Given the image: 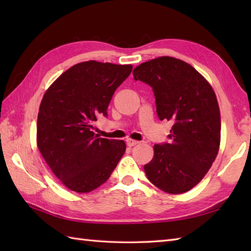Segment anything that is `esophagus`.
Instances as JSON below:
<instances>
[{
    "mask_svg": "<svg viewBox=\"0 0 251 251\" xmlns=\"http://www.w3.org/2000/svg\"><path fill=\"white\" fill-rule=\"evenodd\" d=\"M126 143H127V146H128V147H134V146L138 145V143H139V141L134 140V139H130V138H128V139L126 140Z\"/></svg>",
    "mask_w": 251,
    "mask_h": 251,
    "instance_id": "34e87169",
    "label": "esophagus"
}]
</instances>
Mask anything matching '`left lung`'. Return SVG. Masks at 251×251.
Listing matches in <instances>:
<instances>
[{
    "mask_svg": "<svg viewBox=\"0 0 251 251\" xmlns=\"http://www.w3.org/2000/svg\"><path fill=\"white\" fill-rule=\"evenodd\" d=\"M132 74L153 88L158 119L174 122L170 143L154 145L152 161L145 165L147 177L166 193H184L201 182L219 151L216 94L200 72L174 57L143 62Z\"/></svg>",
    "mask_w": 251,
    "mask_h": 251,
    "instance_id": "1",
    "label": "left lung"
}]
</instances>
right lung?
Wrapping results in <instances>:
<instances>
[{"mask_svg": "<svg viewBox=\"0 0 251 251\" xmlns=\"http://www.w3.org/2000/svg\"><path fill=\"white\" fill-rule=\"evenodd\" d=\"M131 65L95 60L63 72L46 90L37 115V148L61 183L77 193L103 184L124 155L123 140L95 134L94 123L106 116L115 89L131 73Z\"/></svg>", "mask_w": 251, "mask_h": 251, "instance_id": "right-lung-1", "label": "right lung"}]
</instances>
